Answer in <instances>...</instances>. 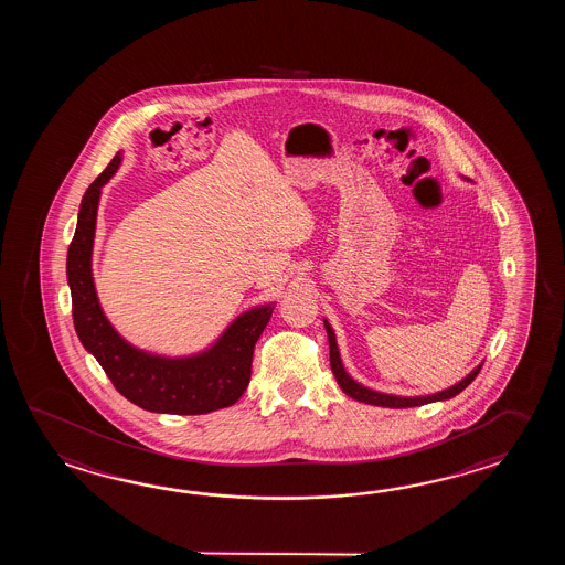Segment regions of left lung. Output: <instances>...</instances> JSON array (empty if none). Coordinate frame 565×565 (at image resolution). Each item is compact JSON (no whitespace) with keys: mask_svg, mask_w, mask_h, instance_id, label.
Segmentation results:
<instances>
[{"mask_svg":"<svg viewBox=\"0 0 565 565\" xmlns=\"http://www.w3.org/2000/svg\"><path fill=\"white\" fill-rule=\"evenodd\" d=\"M324 321V329H327V337H329V358H331V370L335 375L337 384L339 387L348 394L349 397L363 402V404H372V406H382V408H414V406H424V404H433V402H445L450 397L460 394L467 385L479 375L482 363H479L472 372L462 377L458 384L450 385L448 390L443 392H436V394H428V396H394V394H382V392H375L370 390L365 385H361L360 382H355L343 367L341 363V355H339V348H337L335 333H333V327L329 324L327 319Z\"/></svg>","mask_w":565,"mask_h":565,"instance_id":"obj_1","label":"left lung"}]
</instances>
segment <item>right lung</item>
Returning a JSON list of instances; mask_svg holds the SVG:
<instances>
[{
    "mask_svg": "<svg viewBox=\"0 0 565 565\" xmlns=\"http://www.w3.org/2000/svg\"><path fill=\"white\" fill-rule=\"evenodd\" d=\"M117 153L96 178L81 202L66 277L73 295L76 335L105 370L120 396L135 406L157 414H207L228 408L241 399L250 382L254 345L263 335L275 305H260L242 312L210 348L185 355L166 358L137 349L115 331L96 297L93 278L96 210L103 185L120 166Z\"/></svg>",
    "mask_w": 565,
    "mask_h": 565,
    "instance_id": "obj_1",
    "label": "right lung"
}]
</instances>
